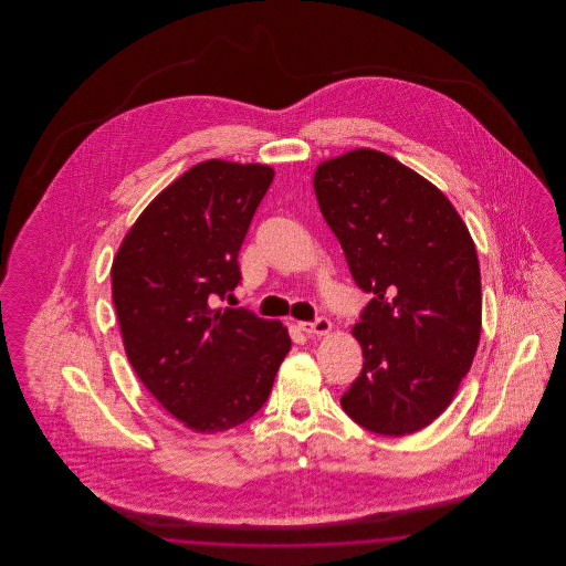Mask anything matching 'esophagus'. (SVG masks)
<instances>
[{"label": "esophagus", "instance_id": "esophagus-1", "mask_svg": "<svg viewBox=\"0 0 566 566\" xmlns=\"http://www.w3.org/2000/svg\"><path fill=\"white\" fill-rule=\"evenodd\" d=\"M298 328H301L303 333H307V335H326V333L333 328V324H331L328 318L318 316V318L312 321V323H298Z\"/></svg>", "mask_w": 566, "mask_h": 566}]
</instances>
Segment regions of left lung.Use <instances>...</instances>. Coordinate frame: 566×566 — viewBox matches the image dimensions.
I'll return each mask as SVG.
<instances>
[{"instance_id": "obj_1", "label": "left lung", "mask_w": 566, "mask_h": 566, "mask_svg": "<svg viewBox=\"0 0 566 566\" xmlns=\"http://www.w3.org/2000/svg\"><path fill=\"white\" fill-rule=\"evenodd\" d=\"M314 190L356 286L371 295L352 328L363 371L342 407L377 434L420 431L452 403L480 344L475 243L441 190L377 150L321 163Z\"/></svg>"}]
</instances>
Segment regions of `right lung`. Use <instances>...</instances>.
Segmentation results:
<instances>
[{
	"mask_svg": "<svg viewBox=\"0 0 566 566\" xmlns=\"http://www.w3.org/2000/svg\"><path fill=\"white\" fill-rule=\"evenodd\" d=\"M271 180L273 169L259 163L190 167L139 214L112 263L127 358L195 432L250 420L291 350L282 323L216 307L242 280L238 254Z\"/></svg>",
	"mask_w": 566,
	"mask_h": 566,
	"instance_id": "obj_1",
	"label": "right lung"
}]
</instances>
